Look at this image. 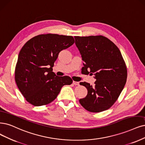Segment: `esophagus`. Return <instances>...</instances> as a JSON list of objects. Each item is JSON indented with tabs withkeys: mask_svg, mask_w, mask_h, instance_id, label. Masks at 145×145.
Listing matches in <instances>:
<instances>
[{
	"mask_svg": "<svg viewBox=\"0 0 145 145\" xmlns=\"http://www.w3.org/2000/svg\"><path fill=\"white\" fill-rule=\"evenodd\" d=\"M79 82H76V81H73V84L74 85H79Z\"/></svg>",
	"mask_w": 145,
	"mask_h": 145,
	"instance_id": "1",
	"label": "esophagus"
}]
</instances>
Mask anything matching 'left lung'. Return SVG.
I'll list each match as a JSON object with an SVG mask.
<instances>
[{
  "mask_svg": "<svg viewBox=\"0 0 145 145\" xmlns=\"http://www.w3.org/2000/svg\"><path fill=\"white\" fill-rule=\"evenodd\" d=\"M84 67L82 73L94 75V85L86 82V97L79 100L91 112H100L113 105L125 85L127 70L121 53L114 43L103 36H74Z\"/></svg>",
  "mask_w": 145,
  "mask_h": 145,
  "instance_id": "8db88e82",
  "label": "left lung"
}]
</instances>
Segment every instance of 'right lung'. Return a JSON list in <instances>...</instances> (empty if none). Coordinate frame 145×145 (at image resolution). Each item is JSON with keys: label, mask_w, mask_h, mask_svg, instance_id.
Masks as SVG:
<instances>
[{"label": "right lung", "mask_w": 145, "mask_h": 145, "mask_svg": "<svg viewBox=\"0 0 145 145\" xmlns=\"http://www.w3.org/2000/svg\"><path fill=\"white\" fill-rule=\"evenodd\" d=\"M74 42L71 36L43 34L27 42L18 54L15 80L25 100L35 106L50 103L65 85L72 84L68 76H57L52 67L61 51Z\"/></svg>", "instance_id": "right-lung-1"}]
</instances>
